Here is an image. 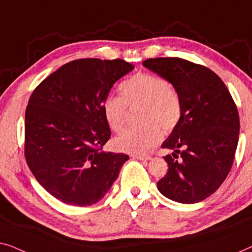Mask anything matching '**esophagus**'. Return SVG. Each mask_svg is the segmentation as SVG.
Here are the masks:
<instances>
[{
    "label": "esophagus",
    "mask_w": 252,
    "mask_h": 252,
    "mask_svg": "<svg viewBox=\"0 0 252 252\" xmlns=\"http://www.w3.org/2000/svg\"><path fill=\"white\" fill-rule=\"evenodd\" d=\"M132 158H137V160H140V161L151 160V157H150V155H147V154H133Z\"/></svg>",
    "instance_id": "1"
}]
</instances>
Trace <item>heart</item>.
I'll return each instance as SVG.
<instances>
[{
	"label": "heart",
	"mask_w": 252,
	"mask_h": 252,
	"mask_svg": "<svg viewBox=\"0 0 252 252\" xmlns=\"http://www.w3.org/2000/svg\"><path fill=\"white\" fill-rule=\"evenodd\" d=\"M122 97L106 95L102 112L113 131L119 132L125 126L126 106L140 104L139 126L126 127L114 139L120 152L140 154L161 140V129L170 132L176 129L183 116V102L179 92L160 75L147 72L133 74L120 84Z\"/></svg>",
	"instance_id": "obj_1"
}]
</instances>
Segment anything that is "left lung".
<instances>
[{
  "mask_svg": "<svg viewBox=\"0 0 252 252\" xmlns=\"http://www.w3.org/2000/svg\"><path fill=\"white\" fill-rule=\"evenodd\" d=\"M143 65L164 77L179 92L183 116L162 145L168 172L158 182L163 195L197 203L219 189L231 171L240 118L227 87L215 72L177 57L150 58Z\"/></svg>",
  "mask_w": 252,
  "mask_h": 252,
  "instance_id": "obj_1",
  "label": "left lung"
}]
</instances>
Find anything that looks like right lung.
<instances>
[{"mask_svg": "<svg viewBox=\"0 0 252 252\" xmlns=\"http://www.w3.org/2000/svg\"><path fill=\"white\" fill-rule=\"evenodd\" d=\"M123 59H76L35 88L25 114V158L42 187L63 203H97L129 157L102 151L111 129L102 100L133 69Z\"/></svg>", "mask_w": 252, "mask_h": 252, "instance_id": "obj_1", "label": "right lung"}]
</instances>
